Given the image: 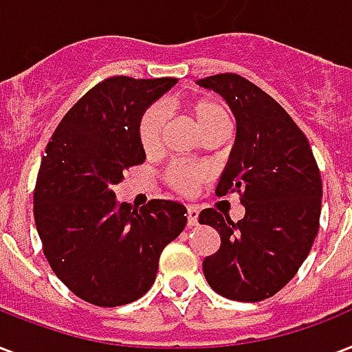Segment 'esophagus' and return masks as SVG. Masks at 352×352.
I'll list each match as a JSON object with an SVG mask.
<instances>
[{
  "mask_svg": "<svg viewBox=\"0 0 352 352\" xmlns=\"http://www.w3.org/2000/svg\"><path fill=\"white\" fill-rule=\"evenodd\" d=\"M198 214H200V211H198V207H196V206H187V222H189V226H196V224H198Z\"/></svg>",
  "mask_w": 352,
  "mask_h": 352,
  "instance_id": "1",
  "label": "esophagus"
}]
</instances>
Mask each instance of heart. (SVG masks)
Listing matches in <instances>:
<instances>
[{
    "label": "heart",
    "mask_w": 352,
    "mask_h": 352,
    "mask_svg": "<svg viewBox=\"0 0 352 352\" xmlns=\"http://www.w3.org/2000/svg\"><path fill=\"white\" fill-rule=\"evenodd\" d=\"M187 110L190 116L195 117L196 124L201 128V132L206 133L220 124H230V116L224 104H220L219 100L213 99H198L192 100ZM163 130H165V111L162 106H151L148 110L141 116L139 121V141L145 152H154L162 146ZM209 178V168L204 165L187 162H173L165 170V179L168 185L176 189L178 192L189 195L195 192L206 179Z\"/></svg>",
    "instance_id": "obj_1"
}]
</instances>
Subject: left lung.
<instances>
[{
  "label": "left lung",
  "mask_w": 352,
  "mask_h": 352,
  "mask_svg": "<svg viewBox=\"0 0 352 352\" xmlns=\"http://www.w3.org/2000/svg\"><path fill=\"white\" fill-rule=\"evenodd\" d=\"M230 104L235 145L217 195L239 192L246 207L239 222L204 209L200 224L219 231V252L204 258L214 292L233 301L272 298L298 274L320 230L321 176L309 139L285 108L235 73L200 78Z\"/></svg>",
  "instance_id": "left-lung-1"
}]
</instances>
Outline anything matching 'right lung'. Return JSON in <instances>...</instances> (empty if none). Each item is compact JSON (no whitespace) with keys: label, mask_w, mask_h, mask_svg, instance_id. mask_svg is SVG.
<instances>
[{"label":"right lung","mask_w":352,"mask_h":352,"mask_svg":"<svg viewBox=\"0 0 352 352\" xmlns=\"http://www.w3.org/2000/svg\"><path fill=\"white\" fill-rule=\"evenodd\" d=\"M176 78L110 77L91 88L54 130L34 187L43 253L65 287L97 307H121L154 285L160 255L184 231L179 201L141 209L113 192L128 167L145 162L139 121Z\"/></svg>","instance_id":"obj_1"}]
</instances>
